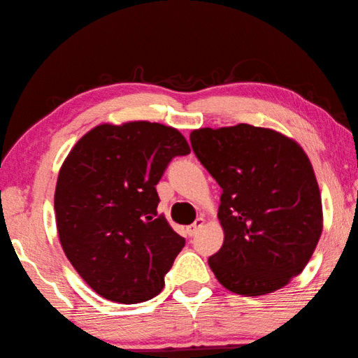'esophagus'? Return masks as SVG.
I'll return each instance as SVG.
<instances>
[{
	"mask_svg": "<svg viewBox=\"0 0 358 358\" xmlns=\"http://www.w3.org/2000/svg\"><path fill=\"white\" fill-rule=\"evenodd\" d=\"M203 224H205V219L203 217H197L196 222L187 227V235H189V236L196 235V233L201 229V227H203Z\"/></svg>",
	"mask_w": 358,
	"mask_h": 358,
	"instance_id": "obj_1",
	"label": "esophagus"
}]
</instances>
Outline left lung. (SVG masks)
Wrapping results in <instances>:
<instances>
[{
    "label": "left lung",
    "instance_id": "8db88e82",
    "mask_svg": "<svg viewBox=\"0 0 358 358\" xmlns=\"http://www.w3.org/2000/svg\"><path fill=\"white\" fill-rule=\"evenodd\" d=\"M196 157L222 187L224 244L208 258L222 287L263 296L288 285L310 262L322 231V203L302 147L247 123L191 133Z\"/></svg>",
    "mask_w": 358,
    "mask_h": 358
}]
</instances>
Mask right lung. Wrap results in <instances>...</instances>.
I'll use <instances>...</instances> for the list:
<instances>
[{
	"label": "right lung",
	"mask_w": 358,
	"mask_h": 358,
	"mask_svg": "<svg viewBox=\"0 0 358 358\" xmlns=\"http://www.w3.org/2000/svg\"><path fill=\"white\" fill-rule=\"evenodd\" d=\"M185 136L152 122L103 123L71 148L57 177L56 225L66 257L96 294L119 303L150 301L185 247L158 214V181Z\"/></svg>",
	"instance_id": "right-lung-1"
}]
</instances>
